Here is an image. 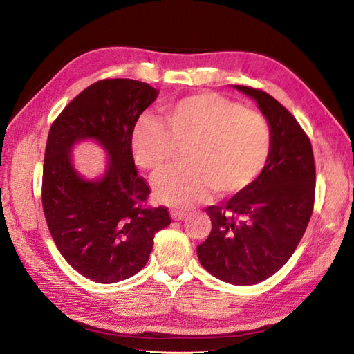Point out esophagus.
<instances>
[{"label":"esophagus","mask_w":354,"mask_h":354,"mask_svg":"<svg viewBox=\"0 0 354 354\" xmlns=\"http://www.w3.org/2000/svg\"><path fill=\"white\" fill-rule=\"evenodd\" d=\"M187 214H189V213L183 212V209H171V212H170V216H171L173 221H183V219H185Z\"/></svg>","instance_id":"1"}]
</instances>
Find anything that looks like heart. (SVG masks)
Instances as JSON below:
<instances>
[{
	"label": "heart",
	"mask_w": 354,
	"mask_h": 354,
	"mask_svg": "<svg viewBox=\"0 0 354 354\" xmlns=\"http://www.w3.org/2000/svg\"><path fill=\"white\" fill-rule=\"evenodd\" d=\"M165 126L142 117L132 132V153L141 169L160 175L173 164L178 147L187 150L190 167L158 176L156 199L185 208L205 201L213 190L219 198L243 193L265 170L272 131L259 111L245 109L227 97L204 93L165 108Z\"/></svg>",
	"instance_id": "1"
}]
</instances>
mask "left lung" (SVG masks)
<instances>
[{"label":"left lung","instance_id":"obj_1","mask_svg":"<svg viewBox=\"0 0 354 354\" xmlns=\"http://www.w3.org/2000/svg\"><path fill=\"white\" fill-rule=\"evenodd\" d=\"M252 97L272 131L265 170L243 193L205 212L212 231L198 246V259L222 281L248 286L283 268L309 225L315 204V158L297 118L272 95L234 85Z\"/></svg>","mask_w":354,"mask_h":354}]
</instances>
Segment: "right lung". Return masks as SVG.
<instances>
[{
    "instance_id": "obj_1",
    "label": "right lung",
    "mask_w": 354,
    "mask_h": 354,
    "mask_svg": "<svg viewBox=\"0 0 354 354\" xmlns=\"http://www.w3.org/2000/svg\"><path fill=\"white\" fill-rule=\"evenodd\" d=\"M158 89L132 79H103L85 88L53 122L42 170V208L59 252L79 274L117 283L145 268L153 237L171 222L165 207H150V187L138 175L132 132ZM94 138L110 164L100 182L72 169L69 150Z\"/></svg>"
}]
</instances>
